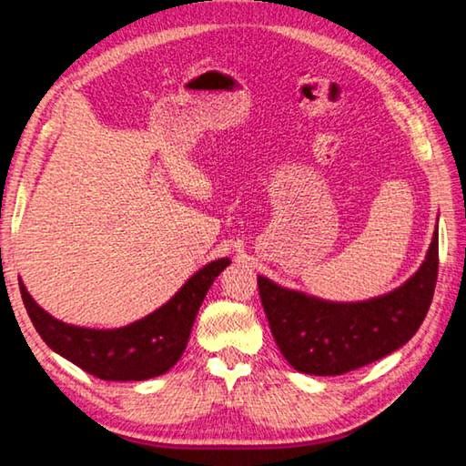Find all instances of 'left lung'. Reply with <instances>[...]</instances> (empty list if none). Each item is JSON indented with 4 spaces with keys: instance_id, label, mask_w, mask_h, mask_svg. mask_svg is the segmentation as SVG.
I'll return each mask as SVG.
<instances>
[{
    "instance_id": "obj_1",
    "label": "left lung",
    "mask_w": 466,
    "mask_h": 466,
    "mask_svg": "<svg viewBox=\"0 0 466 466\" xmlns=\"http://www.w3.org/2000/svg\"><path fill=\"white\" fill-rule=\"evenodd\" d=\"M438 228L419 271L394 292L329 302L259 276V297L284 359L309 375H342L380 360L417 334L438 282Z\"/></svg>"
}]
</instances>
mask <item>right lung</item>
Instances as JSON below:
<instances>
[{
  "label": "right lung",
  "instance_id": "obj_1",
  "mask_svg": "<svg viewBox=\"0 0 466 466\" xmlns=\"http://www.w3.org/2000/svg\"><path fill=\"white\" fill-rule=\"evenodd\" d=\"M230 259L207 263L157 311L127 328L88 329L68 326L36 305L25 284L20 294L35 329L51 350L106 381H143L172 369L187 349L198 307L213 279Z\"/></svg>",
  "mask_w": 466,
  "mask_h": 466
}]
</instances>
